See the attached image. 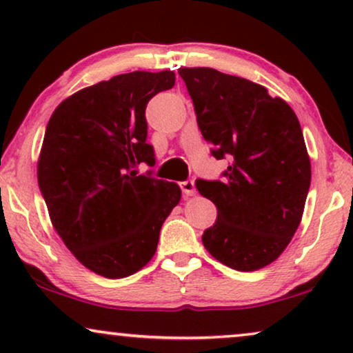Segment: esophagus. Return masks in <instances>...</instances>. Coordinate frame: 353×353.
Instances as JSON below:
<instances>
[{
  "label": "esophagus",
  "instance_id": "34e87169",
  "mask_svg": "<svg viewBox=\"0 0 353 353\" xmlns=\"http://www.w3.org/2000/svg\"><path fill=\"white\" fill-rule=\"evenodd\" d=\"M180 188H181L183 194H185V196H194V194H196L194 181H191V180L181 181V183H180Z\"/></svg>",
  "mask_w": 353,
  "mask_h": 353
}]
</instances>
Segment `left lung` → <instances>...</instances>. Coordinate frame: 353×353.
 Listing matches in <instances>:
<instances>
[{"label":"left lung","mask_w":353,"mask_h":353,"mask_svg":"<svg viewBox=\"0 0 353 353\" xmlns=\"http://www.w3.org/2000/svg\"><path fill=\"white\" fill-rule=\"evenodd\" d=\"M196 119L215 159H230L223 181L197 180L216 220L202 234L214 259L238 272L274 262L301 225L312 180L297 115L254 81L209 67H180Z\"/></svg>","instance_id":"1"}]
</instances>
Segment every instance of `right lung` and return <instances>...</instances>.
I'll list each match as a JSON object with an SVG mask.
<instances>
[{
    "label": "right lung",
    "mask_w": 353,
    "mask_h": 353,
    "mask_svg": "<svg viewBox=\"0 0 353 353\" xmlns=\"http://www.w3.org/2000/svg\"><path fill=\"white\" fill-rule=\"evenodd\" d=\"M173 85L172 70L115 75L69 96L48 122L38 186L51 223L75 259L104 278L130 276L154 257L181 199L176 183L137 172L156 162L146 105Z\"/></svg>",
    "instance_id": "right-lung-1"
}]
</instances>
